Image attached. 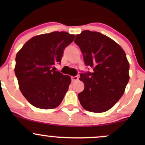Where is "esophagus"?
<instances>
[{
  "label": "esophagus",
  "instance_id": "1",
  "mask_svg": "<svg viewBox=\"0 0 145 145\" xmlns=\"http://www.w3.org/2000/svg\"><path fill=\"white\" fill-rule=\"evenodd\" d=\"M78 80V76H72L71 77V80L73 81V82H74V81H76Z\"/></svg>",
  "mask_w": 145,
  "mask_h": 145
}]
</instances>
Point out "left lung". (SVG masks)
<instances>
[{
    "label": "left lung",
    "mask_w": 145,
    "mask_h": 145,
    "mask_svg": "<svg viewBox=\"0 0 145 145\" xmlns=\"http://www.w3.org/2000/svg\"><path fill=\"white\" fill-rule=\"evenodd\" d=\"M74 42L82 52L85 65L93 69L80 74L84 84L78 95L80 102L89 112H106L122 97L129 82L125 53L112 39L95 31H82Z\"/></svg>",
    "instance_id": "obj_1"
}]
</instances>
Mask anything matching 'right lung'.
I'll return each instance as SVG.
<instances>
[{
	"label": "right lung",
	"mask_w": 145,
	"mask_h": 145,
	"mask_svg": "<svg viewBox=\"0 0 145 145\" xmlns=\"http://www.w3.org/2000/svg\"><path fill=\"white\" fill-rule=\"evenodd\" d=\"M74 35L54 31L31 38L18 52L15 74L22 93L35 107L52 109L63 101L70 76L56 71Z\"/></svg>",
	"instance_id": "right-lung-1"
}]
</instances>
